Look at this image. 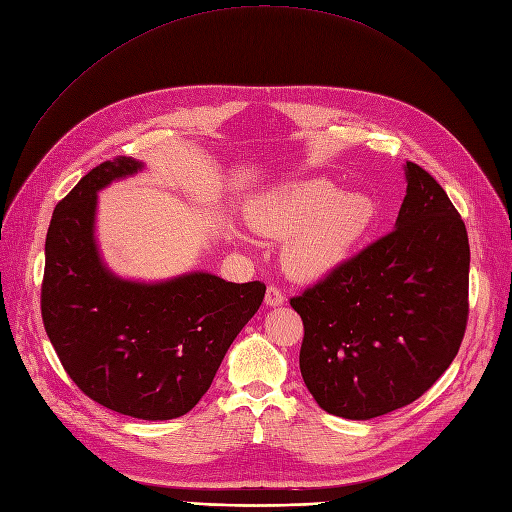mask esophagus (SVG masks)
<instances>
[{
  "label": "esophagus",
  "instance_id": "esophagus-1",
  "mask_svg": "<svg viewBox=\"0 0 512 512\" xmlns=\"http://www.w3.org/2000/svg\"><path fill=\"white\" fill-rule=\"evenodd\" d=\"M282 303H284V293L280 291V288L268 286V291H265V305L276 307V305H282Z\"/></svg>",
  "mask_w": 512,
  "mask_h": 512
}]
</instances>
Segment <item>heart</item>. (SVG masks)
I'll return each mask as SVG.
<instances>
[{
    "instance_id": "obj_1",
    "label": "heart",
    "mask_w": 512,
    "mask_h": 512,
    "mask_svg": "<svg viewBox=\"0 0 512 512\" xmlns=\"http://www.w3.org/2000/svg\"><path fill=\"white\" fill-rule=\"evenodd\" d=\"M374 207L360 192H341L324 180L286 184L251 209V226L272 238H292L284 247L286 270L311 280L330 274L372 224Z\"/></svg>"
}]
</instances>
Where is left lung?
<instances>
[{"label": "left lung", "mask_w": 512, "mask_h": 512, "mask_svg": "<svg viewBox=\"0 0 512 512\" xmlns=\"http://www.w3.org/2000/svg\"><path fill=\"white\" fill-rule=\"evenodd\" d=\"M395 230L343 261L291 305L299 368L328 414L368 420L412 404L448 370L469 320L464 221L433 177L406 163Z\"/></svg>", "instance_id": "1"}]
</instances>
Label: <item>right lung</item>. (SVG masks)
I'll list each match as a JSON object with an SVG mask.
<instances>
[{
	"label": "right lung",
	"instance_id": "right-lung-1",
	"mask_svg": "<svg viewBox=\"0 0 512 512\" xmlns=\"http://www.w3.org/2000/svg\"><path fill=\"white\" fill-rule=\"evenodd\" d=\"M142 167L131 157L106 161L58 203L46 238L41 318L87 397L125 416L169 420L207 393L265 284L207 272L133 282L110 272L94 236L98 192Z\"/></svg>",
	"mask_w": 512,
	"mask_h": 512
}]
</instances>
